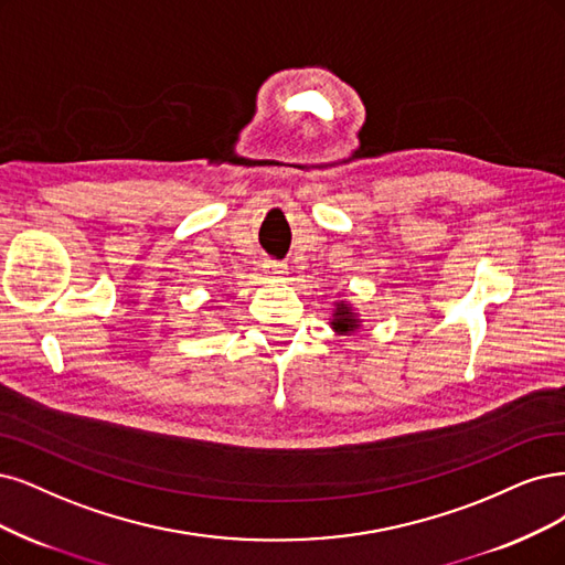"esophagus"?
I'll list each match as a JSON object with an SVG mask.
<instances>
[{
    "mask_svg": "<svg viewBox=\"0 0 565 565\" xmlns=\"http://www.w3.org/2000/svg\"><path fill=\"white\" fill-rule=\"evenodd\" d=\"M264 268H266L268 276H276V278L287 276V264H282V262H266Z\"/></svg>",
    "mask_w": 565,
    "mask_h": 565,
    "instance_id": "1",
    "label": "esophagus"
}]
</instances>
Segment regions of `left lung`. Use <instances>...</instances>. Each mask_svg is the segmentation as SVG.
<instances>
[{
  "instance_id": "8db88e82",
  "label": "left lung",
  "mask_w": 565,
  "mask_h": 565,
  "mask_svg": "<svg viewBox=\"0 0 565 565\" xmlns=\"http://www.w3.org/2000/svg\"><path fill=\"white\" fill-rule=\"evenodd\" d=\"M337 308L332 310V329L337 334H341V337H350V334H355L358 329L362 327V320H360V316H358V310L350 306L348 301H337L334 303Z\"/></svg>"
}]
</instances>
